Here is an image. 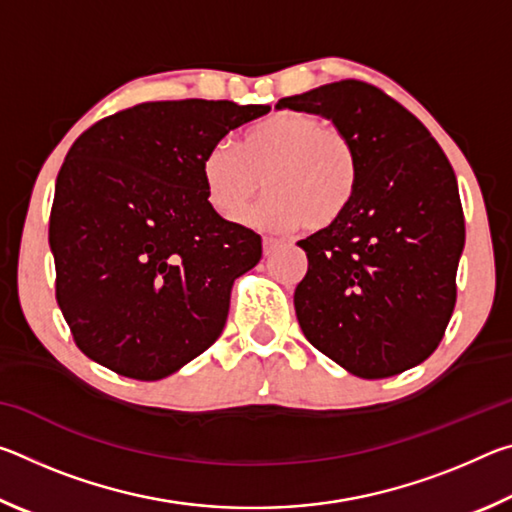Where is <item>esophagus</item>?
Wrapping results in <instances>:
<instances>
[{"mask_svg":"<svg viewBox=\"0 0 512 512\" xmlns=\"http://www.w3.org/2000/svg\"><path fill=\"white\" fill-rule=\"evenodd\" d=\"M262 246H264V255H273L277 248L282 246L280 239H273V237H264L262 239Z\"/></svg>","mask_w":512,"mask_h":512,"instance_id":"34e87169","label":"esophagus"}]
</instances>
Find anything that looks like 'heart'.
<instances>
[{
	"label": "heart",
	"mask_w": 512,
	"mask_h": 512,
	"mask_svg": "<svg viewBox=\"0 0 512 512\" xmlns=\"http://www.w3.org/2000/svg\"><path fill=\"white\" fill-rule=\"evenodd\" d=\"M268 196L241 216L250 228L287 232L307 223L325 230L341 221L359 189L361 164L352 137L323 117L271 112L250 124L235 149L216 142L201 160L207 203L235 221L259 189Z\"/></svg>",
	"instance_id": "b5f03b06"
}]
</instances>
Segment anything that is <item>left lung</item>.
<instances>
[{
  "label": "left lung",
  "mask_w": 512,
  "mask_h": 512,
  "mask_svg": "<svg viewBox=\"0 0 512 512\" xmlns=\"http://www.w3.org/2000/svg\"><path fill=\"white\" fill-rule=\"evenodd\" d=\"M275 108L329 119L361 164L343 219L298 241L309 259L293 293L302 334L363 379L418 366L456 305L465 219L452 164L418 117L368 83H327Z\"/></svg>",
  "instance_id": "obj_1"
}]
</instances>
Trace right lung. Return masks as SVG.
<instances>
[{"label":"right lung","instance_id":"1","mask_svg":"<svg viewBox=\"0 0 512 512\" xmlns=\"http://www.w3.org/2000/svg\"><path fill=\"white\" fill-rule=\"evenodd\" d=\"M271 106L151 101L72 144L56 178V300L85 357L117 375H173L219 339L262 237L207 203L201 160Z\"/></svg>","mask_w":512,"mask_h":512}]
</instances>
